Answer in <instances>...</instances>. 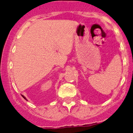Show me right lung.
<instances>
[{"instance_id": "add662e5", "label": "right lung", "mask_w": 133, "mask_h": 133, "mask_svg": "<svg viewBox=\"0 0 133 133\" xmlns=\"http://www.w3.org/2000/svg\"><path fill=\"white\" fill-rule=\"evenodd\" d=\"M22 97H23V98H24V99H25V100H26V98H25V96H23V95H22Z\"/></svg>"}]
</instances>
